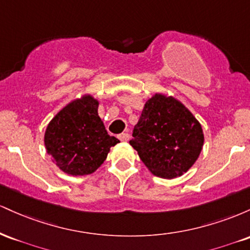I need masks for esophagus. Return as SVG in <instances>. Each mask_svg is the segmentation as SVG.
Returning a JSON list of instances; mask_svg holds the SVG:
<instances>
[{
	"mask_svg": "<svg viewBox=\"0 0 250 250\" xmlns=\"http://www.w3.org/2000/svg\"><path fill=\"white\" fill-rule=\"evenodd\" d=\"M119 139L121 140V141L125 142V141H128L129 139H130V135H129L128 133H122V134L119 135Z\"/></svg>",
	"mask_w": 250,
	"mask_h": 250,
	"instance_id": "1",
	"label": "esophagus"
}]
</instances>
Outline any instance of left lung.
Masks as SVG:
<instances>
[{
	"mask_svg": "<svg viewBox=\"0 0 250 250\" xmlns=\"http://www.w3.org/2000/svg\"><path fill=\"white\" fill-rule=\"evenodd\" d=\"M203 141L202 127L182 103L155 94L145 104L129 143L154 175L174 179L194 165Z\"/></svg>",
	"mask_w": 250,
	"mask_h": 250,
	"instance_id": "8db88e82",
	"label": "left lung"
}]
</instances>
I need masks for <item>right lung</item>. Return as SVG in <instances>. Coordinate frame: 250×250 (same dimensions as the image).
Segmentation results:
<instances>
[{
    "instance_id": "1",
    "label": "right lung",
    "mask_w": 250,
    "mask_h": 250,
    "mask_svg": "<svg viewBox=\"0 0 250 250\" xmlns=\"http://www.w3.org/2000/svg\"><path fill=\"white\" fill-rule=\"evenodd\" d=\"M97 108V100L85 95L65 105L48 125L45 149L64 173H94L107 159L110 147L120 142L107 133Z\"/></svg>"
}]
</instances>
